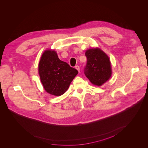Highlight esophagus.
I'll return each mask as SVG.
<instances>
[{"mask_svg":"<svg viewBox=\"0 0 148 148\" xmlns=\"http://www.w3.org/2000/svg\"><path fill=\"white\" fill-rule=\"evenodd\" d=\"M75 69H77V70H78V71L80 73V66H78V65H76L75 66Z\"/></svg>","mask_w":148,"mask_h":148,"instance_id":"34e87169","label":"esophagus"}]
</instances>
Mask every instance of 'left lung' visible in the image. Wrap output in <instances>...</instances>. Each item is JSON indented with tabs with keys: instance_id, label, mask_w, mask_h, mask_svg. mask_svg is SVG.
Returning <instances> with one entry per match:
<instances>
[{
	"instance_id": "obj_1",
	"label": "left lung",
	"mask_w": 148,
	"mask_h": 148,
	"mask_svg": "<svg viewBox=\"0 0 148 148\" xmlns=\"http://www.w3.org/2000/svg\"><path fill=\"white\" fill-rule=\"evenodd\" d=\"M85 55L87 58L84 70L85 75L92 84L102 85L110 79L112 74L109 58L98 48L88 49Z\"/></svg>"
}]
</instances>
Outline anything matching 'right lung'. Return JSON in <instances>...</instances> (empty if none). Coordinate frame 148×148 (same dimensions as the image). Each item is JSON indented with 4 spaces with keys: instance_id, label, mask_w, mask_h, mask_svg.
Wrapping results in <instances>:
<instances>
[{
    "instance_id": "right-lung-1",
    "label": "right lung",
    "mask_w": 148,
    "mask_h": 148,
    "mask_svg": "<svg viewBox=\"0 0 148 148\" xmlns=\"http://www.w3.org/2000/svg\"><path fill=\"white\" fill-rule=\"evenodd\" d=\"M78 73L76 69L61 61L54 51L44 52L38 64V73L44 88L55 96L63 95Z\"/></svg>"
}]
</instances>
